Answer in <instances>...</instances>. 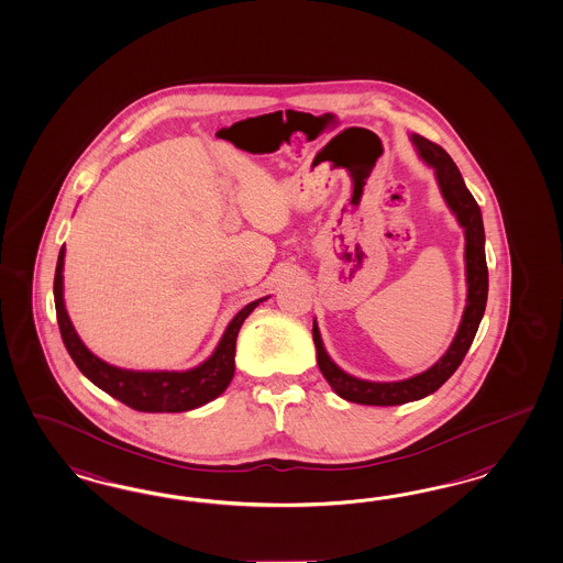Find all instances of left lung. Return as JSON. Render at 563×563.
I'll use <instances>...</instances> for the list:
<instances>
[{"label": "left lung", "mask_w": 563, "mask_h": 563, "mask_svg": "<svg viewBox=\"0 0 563 563\" xmlns=\"http://www.w3.org/2000/svg\"><path fill=\"white\" fill-rule=\"evenodd\" d=\"M410 140L417 146L419 156L426 161L429 167L435 169L443 200L456 214V219L464 229V239H466L464 262H466V285H468L466 307L462 313L459 332L450 344V349L445 351V355L423 374L412 375L402 382H367V379H358V377L342 372L341 367L328 357L320 330L313 320V342H316V351H318L320 372L334 393L344 400L357 402V405L394 407V405L421 400L429 394L435 393L443 382L459 369L462 358L468 353L471 344L475 341L478 324L483 320L485 306H487L489 273H487V260H485V229H483V217H481L477 200L464 186L461 170L442 146H438L435 142L419 136V134H412Z\"/></svg>", "instance_id": "1"}]
</instances>
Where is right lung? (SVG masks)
<instances>
[{
  "instance_id": "1",
  "label": "right lung",
  "mask_w": 563,
  "mask_h": 563,
  "mask_svg": "<svg viewBox=\"0 0 563 563\" xmlns=\"http://www.w3.org/2000/svg\"><path fill=\"white\" fill-rule=\"evenodd\" d=\"M64 256L66 250H59L55 280H53V297L57 324L69 357L78 365V369L95 384L102 393L118 398L130 409L140 412H184L198 409L206 402L221 396L231 384L235 374V344H238L239 328L243 320L256 309L264 299H256L243 307L238 316L227 325L219 346L206 358L202 365L188 372H132L120 369L99 357H95L76 334L69 322L68 311L64 306Z\"/></svg>"
}]
</instances>
